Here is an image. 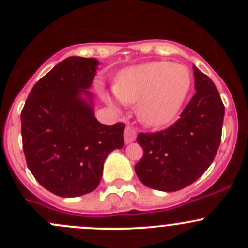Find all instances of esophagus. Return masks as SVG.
Segmentation results:
<instances>
[{
  "label": "esophagus",
  "instance_id": "esophagus-1",
  "mask_svg": "<svg viewBox=\"0 0 248 248\" xmlns=\"http://www.w3.org/2000/svg\"><path fill=\"white\" fill-rule=\"evenodd\" d=\"M136 137H137L136 131H134L132 127L127 126L126 129H124V141H126V144H129V142L134 141V140H136Z\"/></svg>",
  "mask_w": 248,
  "mask_h": 248
}]
</instances>
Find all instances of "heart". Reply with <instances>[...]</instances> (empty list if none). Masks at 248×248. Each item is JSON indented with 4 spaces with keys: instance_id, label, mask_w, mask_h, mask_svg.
Listing matches in <instances>:
<instances>
[{
    "instance_id": "obj_1",
    "label": "heart",
    "mask_w": 248,
    "mask_h": 248,
    "mask_svg": "<svg viewBox=\"0 0 248 248\" xmlns=\"http://www.w3.org/2000/svg\"><path fill=\"white\" fill-rule=\"evenodd\" d=\"M192 85L188 68L171 62H149L128 67L114 82L115 96L128 104L137 103V116L146 127L159 128L175 121ZM112 104V99L106 97Z\"/></svg>"
}]
</instances>
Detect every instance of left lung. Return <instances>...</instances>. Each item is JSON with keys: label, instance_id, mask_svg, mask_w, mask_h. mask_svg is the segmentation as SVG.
Instances as JSON below:
<instances>
[{"label": "left lung", "instance_id": "8db88e82", "mask_svg": "<svg viewBox=\"0 0 248 248\" xmlns=\"http://www.w3.org/2000/svg\"><path fill=\"white\" fill-rule=\"evenodd\" d=\"M196 94L172 126L157 133H140L142 158L137 176L150 188L175 192L199 179L214 161L221 142L224 106L209 77L196 66Z\"/></svg>", "mask_w": 248, "mask_h": 248}]
</instances>
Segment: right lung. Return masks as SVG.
Instances as JSON below:
<instances>
[{"instance_id": "add662e5", "label": "right lung", "mask_w": 248, "mask_h": 248, "mask_svg": "<svg viewBox=\"0 0 248 248\" xmlns=\"http://www.w3.org/2000/svg\"><path fill=\"white\" fill-rule=\"evenodd\" d=\"M99 61L71 56L38 80L21 111L27 167L51 193L73 198L94 191L111 151L124 144V124H101L90 92Z\"/></svg>"}]
</instances>
